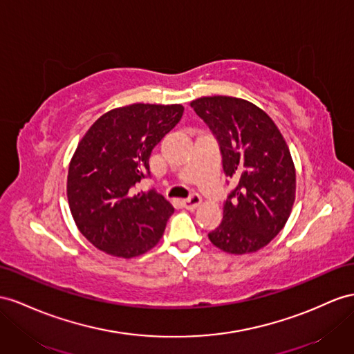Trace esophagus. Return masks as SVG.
Here are the masks:
<instances>
[{"mask_svg":"<svg viewBox=\"0 0 354 354\" xmlns=\"http://www.w3.org/2000/svg\"><path fill=\"white\" fill-rule=\"evenodd\" d=\"M202 203V197L198 194H192L185 201H183V206L185 209H196V207Z\"/></svg>","mask_w":354,"mask_h":354,"instance_id":"1","label":"esophagus"}]
</instances>
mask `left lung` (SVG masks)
<instances>
[{"label":"left lung","mask_w":354,"mask_h":354,"mask_svg":"<svg viewBox=\"0 0 354 354\" xmlns=\"http://www.w3.org/2000/svg\"><path fill=\"white\" fill-rule=\"evenodd\" d=\"M192 107L215 136L224 174L236 184L209 241L230 254L263 248L283 230L295 203L296 171L283 134L247 100L202 97Z\"/></svg>","instance_id":"1"}]
</instances>
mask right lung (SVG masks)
I'll list each match as a JSON object with an SVG mask.
<instances>
[{"label":"right lung","mask_w":354,"mask_h":354,"mask_svg":"<svg viewBox=\"0 0 354 354\" xmlns=\"http://www.w3.org/2000/svg\"><path fill=\"white\" fill-rule=\"evenodd\" d=\"M180 104L136 103L100 116L70 161L67 197L80 233L98 250L131 259L161 239L171 206L156 189L136 187L151 175L152 149L180 121Z\"/></svg>","instance_id":"obj_1"}]
</instances>
